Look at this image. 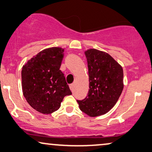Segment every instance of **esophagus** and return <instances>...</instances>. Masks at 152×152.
<instances>
[{
  "label": "esophagus",
  "instance_id": "esophagus-1",
  "mask_svg": "<svg viewBox=\"0 0 152 152\" xmlns=\"http://www.w3.org/2000/svg\"><path fill=\"white\" fill-rule=\"evenodd\" d=\"M69 89H71L72 91H73V89H74V84H70L69 85Z\"/></svg>",
  "mask_w": 152,
  "mask_h": 152
}]
</instances>
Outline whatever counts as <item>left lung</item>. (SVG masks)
<instances>
[{"mask_svg": "<svg viewBox=\"0 0 152 152\" xmlns=\"http://www.w3.org/2000/svg\"><path fill=\"white\" fill-rule=\"evenodd\" d=\"M89 74L88 96L77 100L79 108L90 117L107 113L123 91V69L114 58L96 49L85 51Z\"/></svg>", "mask_w": 152, "mask_h": 152, "instance_id": "left-lung-1", "label": "left lung"}]
</instances>
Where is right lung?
<instances>
[{"label":"right lung","instance_id":"right-lung-1","mask_svg":"<svg viewBox=\"0 0 152 152\" xmlns=\"http://www.w3.org/2000/svg\"><path fill=\"white\" fill-rule=\"evenodd\" d=\"M64 49L53 47L34 56L21 72L23 96L31 107L43 114L58 110L72 92L61 70Z\"/></svg>","mask_w":152,"mask_h":152}]
</instances>
